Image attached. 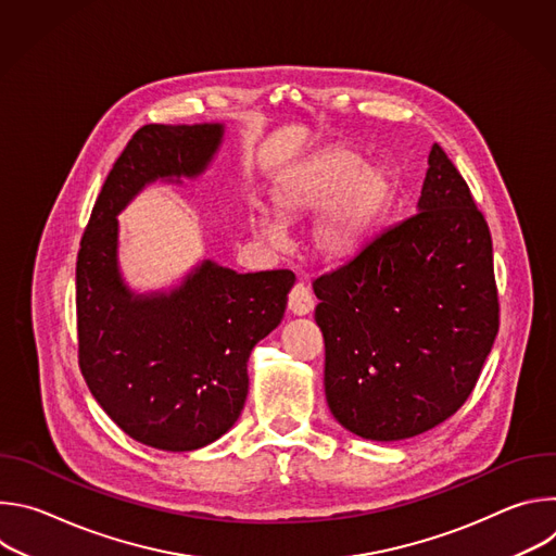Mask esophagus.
<instances>
[{
	"label": "esophagus",
	"mask_w": 556,
	"mask_h": 556,
	"mask_svg": "<svg viewBox=\"0 0 556 556\" xmlns=\"http://www.w3.org/2000/svg\"><path fill=\"white\" fill-rule=\"evenodd\" d=\"M288 309L294 316H305L314 309V296L305 283H296L288 296Z\"/></svg>",
	"instance_id": "34e87169"
}]
</instances>
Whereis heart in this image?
I'll return each instance as SVG.
<instances>
[{
	"label": "heart",
	"mask_w": 556,
	"mask_h": 556,
	"mask_svg": "<svg viewBox=\"0 0 556 556\" xmlns=\"http://www.w3.org/2000/svg\"><path fill=\"white\" fill-rule=\"evenodd\" d=\"M393 195V174L382 163H365L345 144H330L286 167L273 185L270 211H255L251 228L266 242H279L281 219L317 213L309 247L326 262L352 260L369 240Z\"/></svg>",
	"instance_id": "b5f03b06"
}]
</instances>
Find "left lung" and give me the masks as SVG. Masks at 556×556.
<instances>
[{
    "instance_id": "obj_1",
    "label": "left lung",
    "mask_w": 556,
    "mask_h": 556,
    "mask_svg": "<svg viewBox=\"0 0 556 556\" xmlns=\"http://www.w3.org/2000/svg\"><path fill=\"white\" fill-rule=\"evenodd\" d=\"M427 163L416 215L312 283L328 407L374 442L451 418L500 330L489 224L440 144Z\"/></svg>"
}]
</instances>
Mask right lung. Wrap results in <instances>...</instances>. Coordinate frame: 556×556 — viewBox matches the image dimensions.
Here are the masks:
<instances>
[{
    "label": "right lung",
    "mask_w": 556,
    "mask_h": 556,
    "mask_svg": "<svg viewBox=\"0 0 556 556\" xmlns=\"http://www.w3.org/2000/svg\"><path fill=\"white\" fill-rule=\"evenodd\" d=\"M224 123L144 125L114 163L76 262L78 363L103 412L134 440L195 451L222 438L249 395V358L283 319L290 270L237 273L200 260L178 283L134 290L118 215L147 187H182L213 165Z\"/></svg>",
    "instance_id": "obj_1"
}]
</instances>
